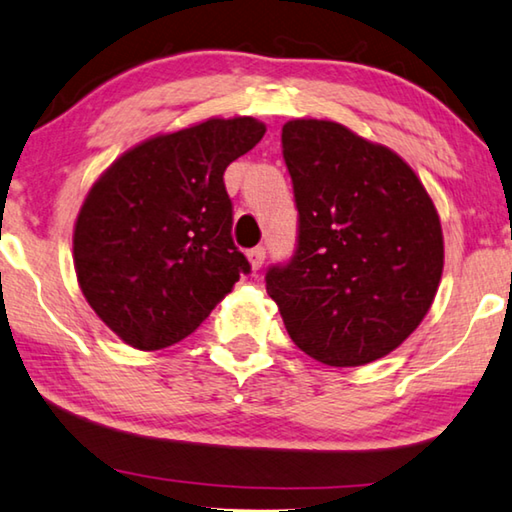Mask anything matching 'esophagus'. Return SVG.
I'll list each match as a JSON object with an SVG mask.
<instances>
[{"label":"esophagus","mask_w":512,"mask_h":512,"mask_svg":"<svg viewBox=\"0 0 512 512\" xmlns=\"http://www.w3.org/2000/svg\"><path fill=\"white\" fill-rule=\"evenodd\" d=\"M247 258H249V265L251 270L258 272L263 267V261H265V247H254L247 251Z\"/></svg>","instance_id":"esophagus-1"}]
</instances>
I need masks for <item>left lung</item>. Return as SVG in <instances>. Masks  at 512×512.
Segmentation results:
<instances>
[{
    "label": "left lung",
    "mask_w": 512,
    "mask_h": 512,
    "mask_svg": "<svg viewBox=\"0 0 512 512\" xmlns=\"http://www.w3.org/2000/svg\"><path fill=\"white\" fill-rule=\"evenodd\" d=\"M299 211L297 251L267 270L295 345L333 367L395 351L435 299L445 265L429 192L404 158L331 120L281 131Z\"/></svg>",
    "instance_id": "1"
}]
</instances>
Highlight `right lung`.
<instances>
[{
  "label": "right lung",
  "instance_id": "obj_1",
  "mask_svg": "<svg viewBox=\"0 0 512 512\" xmlns=\"http://www.w3.org/2000/svg\"><path fill=\"white\" fill-rule=\"evenodd\" d=\"M265 136L254 117H211L124 152L74 224L83 297L140 351L181 342L251 267L233 245L224 170Z\"/></svg>",
  "mask_w": 512,
  "mask_h": 512
}]
</instances>
